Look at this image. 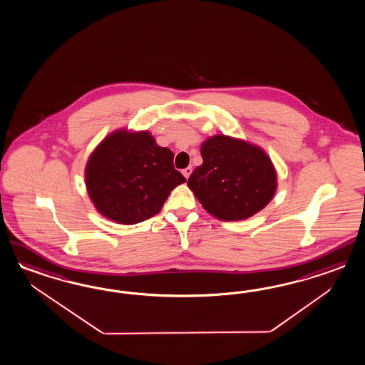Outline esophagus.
Returning <instances> with one entry per match:
<instances>
[{
    "instance_id": "1",
    "label": "esophagus",
    "mask_w": 365,
    "mask_h": 365,
    "mask_svg": "<svg viewBox=\"0 0 365 365\" xmlns=\"http://www.w3.org/2000/svg\"><path fill=\"white\" fill-rule=\"evenodd\" d=\"M191 173H192V167L191 166L186 167L185 170H182V174L185 175V178H186V179H188V177L191 175Z\"/></svg>"
}]
</instances>
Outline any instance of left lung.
I'll return each mask as SVG.
<instances>
[{"label": "left lung", "mask_w": 365, "mask_h": 365, "mask_svg": "<svg viewBox=\"0 0 365 365\" xmlns=\"http://www.w3.org/2000/svg\"><path fill=\"white\" fill-rule=\"evenodd\" d=\"M203 163L187 186L203 209L221 221H242L262 210L277 190V171L265 151L227 135L200 145Z\"/></svg>", "instance_id": "1"}]
</instances>
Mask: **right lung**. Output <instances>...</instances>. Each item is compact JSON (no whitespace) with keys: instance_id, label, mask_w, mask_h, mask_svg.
I'll return each instance as SVG.
<instances>
[{"instance_id":"add662e5","label":"right lung","mask_w":365,"mask_h":365,"mask_svg":"<svg viewBox=\"0 0 365 365\" xmlns=\"http://www.w3.org/2000/svg\"><path fill=\"white\" fill-rule=\"evenodd\" d=\"M170 148L148 131L127 128L107 135L91 154L86 186L95 209L120 225L145 221L162 210L174 188L185 183Z\"/></svg>"}]
</instances>
